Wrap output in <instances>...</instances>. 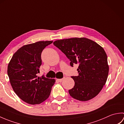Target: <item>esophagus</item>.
I'll return each instance as SVG.
<instances>
[{"label":"esophagus","mask_w":124,"mask_h":124,"mask_svg":"<svg viewBox=\"0 0 124 124\" xmlns=\"http://www.w3.org/2000/svg\"><path fill=\"white\" fill-rule=\"evenodd\" d=\"M65 78H63L62 79H56V81H58V82H62V80H63V79H64Z\"/></svg>","instance_id":"1"}]
</instances>
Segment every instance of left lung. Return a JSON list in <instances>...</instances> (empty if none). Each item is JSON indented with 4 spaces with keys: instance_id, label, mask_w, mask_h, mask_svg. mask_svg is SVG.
I'll use <instances>...</instances> for the list:
<instances>
[{
    "instance_id": "8db88e82",
    "label": "left lung",
    "mask_w": 124,
    "mask_h": 124,
    "mask_svg": "<svg viewBox=\"0 0 124 124\" xmlns=\"http://www.w3.org/2000/svg\"><path fill=\"white\" fill-rule=\"evenodd\" d=\"M70 61V65L78 64V76H72L75 86L69 93L73 99L87 101L94 98L106 84L109 73L107 56L96 42L86 38H72L55 41Z\"/></svg>"
}]
</instances>
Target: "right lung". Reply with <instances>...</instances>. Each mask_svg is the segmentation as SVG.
Segmentation results:
<instances>
[{"mask_svg": "<svg viewBox=\"0 0 124 124\" xmlns=\"http://www.w3.org/2000/svg\"><path fill=\"white\" fill-rule=\"evenodd\" d=\"M53 41H40L24 45L13 55L8 65L10 83L17 95L30 104H38L48 98L54 79L38 76L41 54Z\"/></svg>", "mask_w": 124, "mask_h": 124, "instance_id": "obj_1", "label": "right lung"}]
</instances>
